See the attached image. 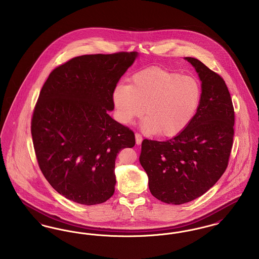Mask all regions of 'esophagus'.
<instances>
[{
    "label": "esophagus",
    "instance_id": "esophagus-1",
    "mask_svg": "<svg viewBox=\"0 0 259 259\" xmlns=\"http://www.w3.org/2000/svg\"><path fill=\"white\" fill-rule=\"evenodd\" d=\"M135 138L136 144H137V145H141L142 142H143V137H142V135L139 134V133H136Z\"/></svg>",
    "mask_w": 259,
    "mask_h": 259
}]
</instances>
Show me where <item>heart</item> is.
Masks as SVG:
<instances>
[{
    "label": "heart",
    "instance_id": "1",
    "mask_svg": "<svg viewBox=\"0 0 259 259\" xmlns=\"http://www.w3.org/2000/svg\"><path fill=\"white\" fill-rule=\"evenodd\" d=\"M202 89L196 78L160 67L139 71L130 84L113 89L117 119L131 123L145 113L142 128L148 134L174 137L190 123L200 105Z\"/></svg>",
    "mask_w": 259,
    "mask_h": 259
}]
</instances>
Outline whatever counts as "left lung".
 Listing matches in <instances>:
<instances>
[{"mask_svg": "<svg viewBox=\"0 0 259 259\" xmlns=\"http://www.w3.org/2000/svg\"><path fill=\"white\" fill-rule=\"evenodd\" d=\"M185 59L202 81L197 111L185 130L171 140L145 139L140 155L151 194L172 205L200 197L221 179L234 137V108L225 81L198 59Z\"/></svg>", "mask_w": 259, "mask_h": 259, "instance_id": "1", "label": "left lung"}]
</instances>
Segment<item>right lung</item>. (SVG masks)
I'll use <instances>...</instances> for the list:
<instances>
[{"label":"right lung","mask_w":259,"mask_h":259,"mask_svg":"<svg viewBox=\"0 0 259 259\" xmlns=\"http://www.w3.org/2000/svg\"><path fill=\"white\" fill-rule=\"evenodd\" d=\"M138 53L77 56L56 67L39 92L31 133L37 164L64 197L96 205L112 196L117 153L134 132L109 115L112 92Z\"/></svg>","instance_id":"add662e5"}]
</instances>
